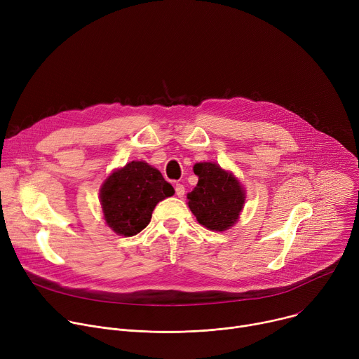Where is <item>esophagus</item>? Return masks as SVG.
Segmentation results:
<instances>
[{
  "mask_svg": "<svg viewBox=\"0 0 359 359\" xmlns=\"http://www.w3.org/2000/svg\"><path fill=\"white\" fill-rule=\"evenodd\" d=\"M175 190H176L177 198H183V196H184V186H183V184H180V183H176V186H175Z\"/></svg>",
  "mask_w": 359,
  "mask_h": 359,
  "instance_id": "34e87169",
  "label": "esophagus"
}]
</instances>
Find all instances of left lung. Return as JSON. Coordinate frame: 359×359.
I'll return each instance as SVG.
<instances>
[{"instance_id": "8db88e82", "label": "left lung", "mask_w": 359, "mask_h": 359, "mask_svg": "<svg viewBox=\"0 0 359 359\" xmlns=\"http://www.w3.org/2000/svg\"><path fill=\"white\" fill-rule=\"evenodd\" d=\"M193 172L199 180L196 187L187 193L191 213L209 231L229 229L238 222L245 205V191L239 180L210 161L196 163Z\"/></svg>"}]
</instances>
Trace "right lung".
<instances>
[{
    "mask_svg": "<svg viewBox=\"0 0 359 359\" xmlns=\"http://www.w3.org/2000/svg\"><path fill=\"white\" fill-rule=\"evenodd\" d=\"M175 189L146 161H130L102 184L100 202L106 223L121 236H135L150 223L158 202Z\"/></svg>",
    "mask_w": 359,
    "mask_h": 359,
    "instance_id": "1",
    "label": "right lung"
}]
</instances>
